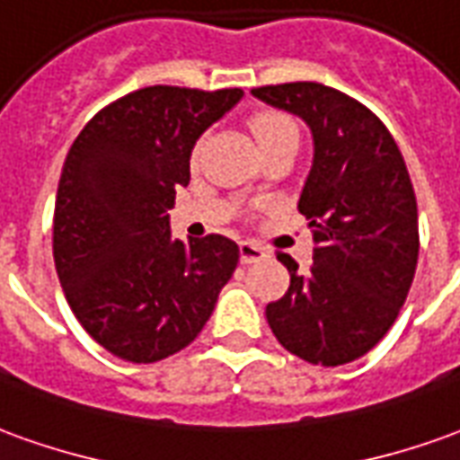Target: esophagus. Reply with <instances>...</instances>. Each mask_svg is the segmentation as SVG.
<instances>
[{"mask_svg": "<svg viewBox=\"0 0 460 460\" xmlns=\"http://www.w3.org/2000/svg\"><path fill=\"white\" fill-rule=\"evenodd\" d=\"M239 253H241V263H256L269 256V252L263 249L261 243H256V241H249V239L241 241Z\"/></svg>", "mask_w": 460, "mask_h": 460, "instance_id": "obj_1", "label": "esophagus"}]
</instances>
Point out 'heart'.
Listing matches in <instances>:
<instances>
[{
    "label": "heart",
    "mask_w": 460,
    "mask_h": 460,
    "mask_svg": "<svg viewBox=\"0 0 460 460\" xmlns=\"http://www.w3.org/2000/svg\"><path fill=\"white\" fill-rule=\"evenodd\" d=\"M252 131L263 152L269 146L279 144V141L288 139V137H298L294 121L286 117V114H281V111H259V114H253ZM199 154H201V141H199L197 146H194V152H191V164H197Z\"/></svg>",
    "instance_id": "1"
}]
</instances>
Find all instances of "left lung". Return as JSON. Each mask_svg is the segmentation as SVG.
Returning a JSON list of instances; mask_svg holds the SVG:
<instances>
[{
    "label": "left lung",
    "mask_w": 460,
    "mask_h": 460,
    "mask_svg": "<svg viewBox=\"0 0 460 460\" xmlns=\"http://www.w3.org/2000/svg\"><path fill=\"white\" fill-rule=\"evenodd\" d=\"M253 96L306 121L314 164L298 211L314 234L306 274L266 306L286 351L316 366H341L386 336L409 296L419 261V208L406 162L374 111L319 82L252 89Z\"/></svg>",
    "instance_id": "obj_1"
}]
</instances>
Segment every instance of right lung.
Wrapping results in <instances>:
<instances>
[{"instance_id": "obj_1", "label": "right lung", "mask_w": 460, "mask_h": 460, "mask_svg": "<svg viewBox=\"0 0 460 460\" xmlns=\"http://www.w3.org/2000/svg\"><path fill=\"white\" fill-rule=\"evenodd\" d=\"M241 89L144 86L96 111L64 162L54 266L76 321L99 346L154 364L194 341L236 263V241H176L166 208L189 156Z\"/></svg>"}]
</instances>
